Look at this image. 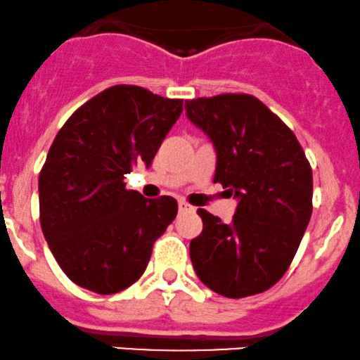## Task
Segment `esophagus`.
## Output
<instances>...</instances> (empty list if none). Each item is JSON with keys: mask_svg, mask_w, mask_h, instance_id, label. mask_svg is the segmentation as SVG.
<instances>
[{"mask_svg": "<svg viewBox=\"0 0 360 360\" xmlns=\"http://www.w3.org/2000/svg\"><path fill=\"white\" fill-rule=\"evenodd\" d=\"M179 210H180V214H185V212H193L195 208L192 207V205H188L187 202H179Z\"/></svg>", "mask_w": 360, "mask_h": 360, "instance_id": "esophagus-1", "label": "esophagus"}]
</instances>
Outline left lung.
Instances as JSON below:
<instances>
[{"mask_svg": "<svg viewBox=\"0 0 360 360\" xmlns=\"http://www.w3.org/2000/svg\"><path fill=\"white\" fill-rule=\"evenodd\" d=\"M217 150L215 184L238 200L230 224L198 208L190 242L198 278L229 299L269 290L294 260L312 215V168L294 131L259 98L224 93L185 101Z\"/></svg>", "mask_w": 360, "mask_h": 360, "instance_id": "left-lung-1", "label": "left lung"}]
</instances>
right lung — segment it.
<instances>
[{
  "mask_svg": "<svg viewBox=\"0 0 360 360\" xmlns=\"http://www.w3.org/2000/svg\"><path fill=\"white\" fill-rule=\"evenodd\" d=\"M184 110L135 85L110 86L58 131L39 172V224L70 281L117 294L145 272L153 243L179 212L172 197L127 190L133 165L152 163Z\"/></svg>",
  "mask_w": 360,
  "mask_h": 360,
  "instance_id": "obj_1",
  "label": "right lung"
}]
</instances>
